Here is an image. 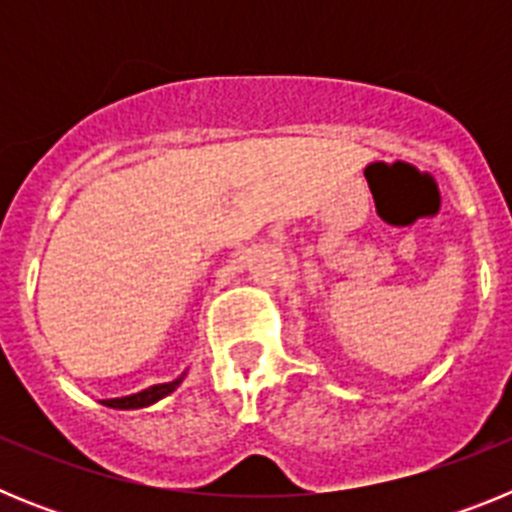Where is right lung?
Instances as JSON below:
<instances>
[{"mask_svg":"<svg viewBox=\"0 0 512 512\" xmlns=\"http://www.w3.org/2000/svg\"><path fill=\"white\" fill-rule=\"evenodd\" d=\"M184 374L179 379H174V382L169 384H153V387H148V390L138 392V395H128V397H115V400H102V405H107V408H115V410H135V408H148V405H153V402H158L161 397L171 395V392L182 384Z\"/></svg>","mask_w":512,"mask_h":512,"instance_id":"add662e5","label":"right lung"}]
</instances>
